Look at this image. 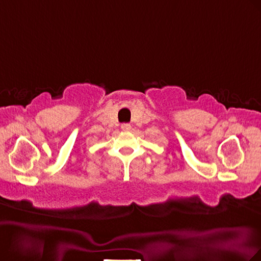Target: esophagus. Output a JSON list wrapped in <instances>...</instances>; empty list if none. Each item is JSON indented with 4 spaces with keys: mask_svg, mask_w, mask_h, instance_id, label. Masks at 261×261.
Returning a JSON list of instances; mask_svg holds the SVG:
<instances>
[{
    "mask_svg": "<svg viewBox=\"0 0 261 261\" xmlns=\"http://www.w3.org/2000/svg\"><path fill=\"white\" fill-rule=\"evenodd\" d=\"M121 127H122V130H124V132H128V130H130V127H132V126H130L129 124L126 123V124H123V125L121 126Z\"/></svg>",
    "mask_w": 261,
    "mask_h": 261,
    "instance_id": "1",
    "label": "esophagus"
}]
</instances>
